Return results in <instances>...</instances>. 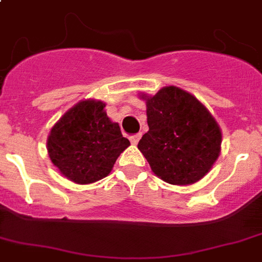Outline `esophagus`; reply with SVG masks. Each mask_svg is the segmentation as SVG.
Segmentation results:
<instances>
[{"mask_svg":"<svg viewBox=\"0 0 262 262\" xmlns=\"http://www.w3.org/2000/svg\"><path fill=\"white\" fill-rule=\"evenodd\" d=\"M140 134H136V135H133V136H129V140H131V143L133 144H138L139 143V140H140Z\"/></svg>","mask_w":262,"mask_h":262,"instance_id":"34e87169","label":"esophagus"}]
</instances>
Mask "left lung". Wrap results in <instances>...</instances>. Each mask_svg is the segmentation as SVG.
Masks as SVG:
<instances>
[{
  "label": "left lung",
  "mask_w": 262,
  "mask_h": 262,
  "mask_svg": "<svg viewBox=\"0 0 262 262\" xmlns=\"http://www.w3.org/2000/svg\"><path fill=\"white\" fill-rule=\"evenodd\" d=\"M146 105L150 129L138 148L151 170L171 185L200 181L221 150V129L210 112L193 95L172 85L147 97Z\"/></svg>",
  "instance_id": "obj_1"
}]
</instances>
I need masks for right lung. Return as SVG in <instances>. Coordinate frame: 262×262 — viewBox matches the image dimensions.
<instances>
[{
	"label": "right lung",
	"mask_w": 262,
	"mask_h": 262,
	"mask_svg": "<svg viewBox=\"0 0 262 262\" xmlns=\"http://www.w3.org/2000/svg\"><path fill=\"white\" fill-rule=\"evenodd\" d=\"M101 101L84 100L62 116L48 138L52 163L64 177L80 183L107 177L116 159L129 146L118 123H112Z\"/></svg>",
	"instance_id": "right-lung-1"
}]
</instances>
